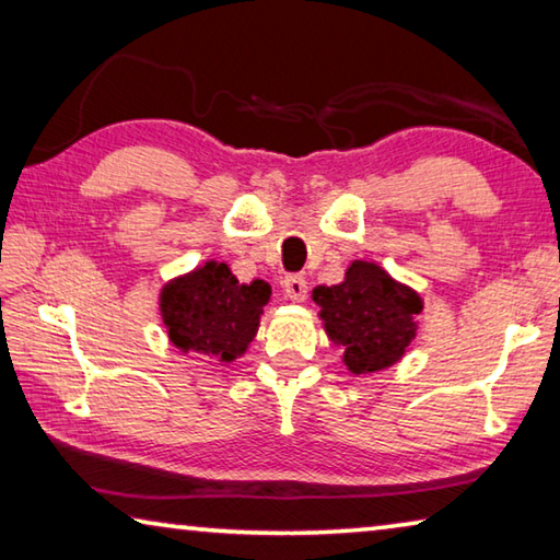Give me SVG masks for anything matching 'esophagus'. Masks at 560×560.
Wrapping results in <instances>:
<instances>
[{
    "mask_svg": "<svg viewBox=\"0 0 560 560\" xmlns=\"http://www.w3.org/2000/svg\"><path fill=\"white\" fill-rule=\"evenodd\" d=\"M281 287H283V293H287V296L296 303L306 301V296H308V283H306V279L299 277V273H291V277L283 279Z\"/></svg>",
    "mask_w": 560,
    "mask_h": 560,
    "instance_id": "34e87169",
    "label": "esophagus"
}]
</instances>
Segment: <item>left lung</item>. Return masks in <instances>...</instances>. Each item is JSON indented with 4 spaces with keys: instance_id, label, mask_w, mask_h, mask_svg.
Listing matches in <instances>:
<instances>
[{
    "instance_id": "obj_1",
    "label": "left lung",
    "mask_w": 560,
    "mask_h": 560,
    "mask_svg": "<svg viewBox=\"0 0 560 560\" xmlns=\"http://www.w3.org/2000/svg\"><path fill=\"white\" fill-rule=\"evenodd\" d=\"M314 301L328 338L343 346V363L353 375L395 365L417 336L415 316L422 314L420 293L360 259L336 287H316Z\"/></svg>"
}]
</instances>
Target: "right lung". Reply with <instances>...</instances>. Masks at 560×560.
<instances>
[{
	"instance_id": "add662e5",
	"label": "right lung",
	"mask_w": 560,
	"mask_h": 560,
	"mask_svg": "<svg viewBox=\"0 0 560 560\" xmlns=\"http://www.w3.org/2000/svg\"><path fill=\"white\" fill-rule=\"evenodd\" d=\"M269 299L267 281L240 283L224 261L212 259L165 283L160 291V316L177 350L232 363L257 336Z\"/></svg>"
}]
</instances>
